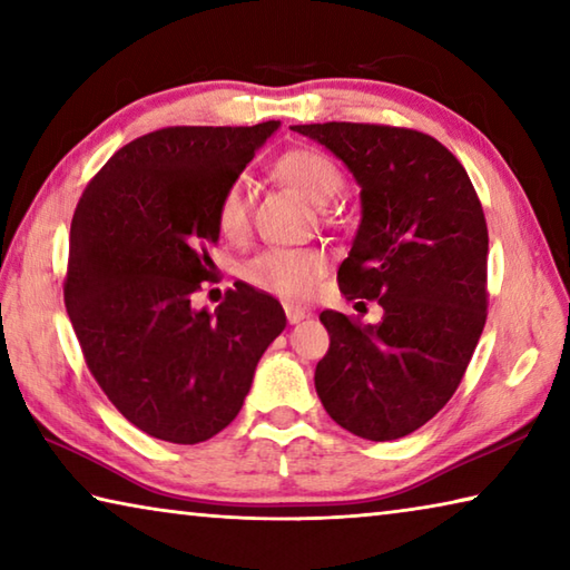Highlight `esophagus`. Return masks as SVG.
Returning <instances> with one entry per match:
<instances>
[{
    "label": "esophagus",
    "instance_id": "esophagus-1",
    "mask_svg": "<svg viewBox=\"0 0 570 570\" xmlns=\"http://www.w3.org/2000/svg\"><path fill=\"white\" fill-rule=\"evenodd\" d=\"M284 312H286V320H288V324H298V322H304L306 316H308L306 308L296 306V304H286V306H284Z\"/></svg>",
    "mask_w": 570,
    "mask_h": 570
}]
</instances>
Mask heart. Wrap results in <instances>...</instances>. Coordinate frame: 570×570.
I'll list each match as a JSON object with an SVG mask.
<instances>
[{"label":"heart","mask_w":570,"mask_h":570,"mask_svg":"<svg viewBox=\"0 0 570 570\" xmlns=\"http://www.w3.org/2000/svg\"><path fill=\"white\" fill-rule=\"evenodd\" d=\"M276 176L294 186L314 206H330L344 190L340 166L312 148H294L276 160ZM216 226L224 236L238 238L248 228V186L234 178L216 200ZM324 274V258L306 248H272L244 266V278L266 294L306 298Z\"/></svg>","instance_id":"heart-1"}]
</instances>
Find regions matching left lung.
Returning a JSON list of instances; mask_svg holds the SVG:
<instances>
[{
	"label": "left lung",
	"instance_id": "left-lung-1",
	"mask_svg": "<svg viewBox=\"0 0 570 570\" xmlns=\"http://www.w3.org/2000/svg\"><path fill=\"white\" fill-rule=\"evenodd\" d=\"M360 186L362 220L340 266L346 298H377L382 320L322 312L330 352L316 394L352 435L387 442L455 394L485 326L488 226L458 158L430 135L364 122L294 125Z\"/></svg>",
	"mask_w": 570,
	"mask_h": 570
}]
</instances>
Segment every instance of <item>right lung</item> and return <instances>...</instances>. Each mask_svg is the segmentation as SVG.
Masks as SVG:
<instances>
[{
  "label": "right lung",
  "instance_id": "1",
  "mask_svg": "<svg viewBox=\"0 0 570 570\" xmlns=\"http://www.w3.org/2000/svg\"><path fill=\"white\" fill-rule=\"evenodd\" d=\"M278 120L254 128H163L128 142L85 188L70 228L65 306L85 362L125 420L196 445L236 420L256 364L286 326L274 296L236 284L214 312L216 200Z\"/></svg>",
  "mask_w": 570,
  "mask_h": 570
}]
</instances>
